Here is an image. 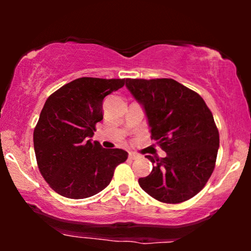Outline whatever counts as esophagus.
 <instances>
[{"mask_svg":"<svg viewBox=\"0 0 251 251\" xmlns=\"http://www.w3.org/2000/svg\"><path fill=\"white\" fill-rule=\"evenodd\" d=\"M129 159H130V160H136V159H138V155H137L136 153L129 152Z\"/></svg>","mask_w":251,"mask_h":251,"instance_id":"1","label":"esophagus"}]
</instances>
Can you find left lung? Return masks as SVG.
Instances as JSON below:
<instances>
[{
	"instance_id": "obj_1",
	"label": "left lung",
	"mask_w": 251,
	"mask_h": 251,
	"mask_svg": "<svg viewBox=\"0 0 251 251\" xmlns=\"http://www.w3.org/2000/svg\"><path fill=\"white\" fill-rule=\"evenodd\" d=\"M126 88L143 105L151 138L167 155H147L153 169L140 187L163 203L197 195L215 169L219 132L214 116L197 92L173 78H126Z\"/></svg>"
}]
</instances>
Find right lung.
Masks as SVG:
<instances>
[{"label": "right lung", "instance_id": "obj_1", "mask_svg": "<svg viewBox=\"0 0 251 251\" xmlns=\"http://www.w3.org/2000/svg\"><path fill=\"white\" fill-rule=\"evenodd\" d=\"M126 78L80 77L49 96L34 129V151L49 186L68 199H85L111 183L128 159L120 149H102L90 139L102 120V100Z\"/></svg>", "mask_w": 251, "mask_h": 251}]
</instances>
